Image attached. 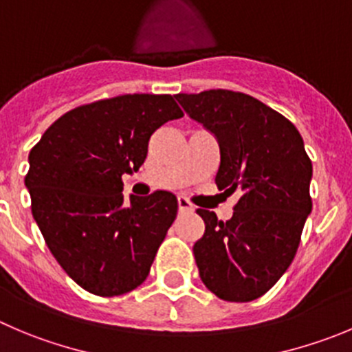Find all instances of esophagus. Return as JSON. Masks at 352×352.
Segmentation results:
<instances>
[{"label": "esophagus", "instance_id": "34e87169", "mask_svg": "<svg viewBox=\"0 0 352 352\" xmlns=\"http://www.w3.org/2000/svg\"><path fill=\"white\" fill-rule=\"evenodd\" d=\"M178 207H179V210H182V212H185V210H193V206L190 204V200L186 199V197H183V195L178 197Z\"/></svg>", "mask_w": 352, "mask_h": 352}]
</instances>
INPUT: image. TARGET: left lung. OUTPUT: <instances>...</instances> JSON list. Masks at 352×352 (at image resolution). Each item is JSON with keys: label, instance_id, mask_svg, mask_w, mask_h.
Here are the masks:
<instances>
[{"label": "left lung", "instance_id": "8db88e82", "mask_svg": "<svg viewBox=\"0 0 352 352\" xmlns=\"http://www.w3.org/2000/svg\"><path fill=\"white\" fill-rule=\"evenodd\" d=\"M186 113L217 140L219 190H239L232 219L199 209L206 233L193 245L204 285L219 299L249 302L282 278L311 214L313 164L289 119L228 89L179 93Z\"/></svg>", "mask_w": 352, "mask_h": 352}]
</instances>
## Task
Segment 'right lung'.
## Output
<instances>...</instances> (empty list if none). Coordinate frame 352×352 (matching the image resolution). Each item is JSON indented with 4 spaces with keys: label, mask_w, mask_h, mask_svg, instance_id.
I'll list each match as a JSON object with an SVG mask.
<instances>
[{
    "label": "right lung",
    "mask_w": 352,
    "mask_h": 352,
    "mask_svg": "<svg viewBox=\"0 0 352 352\" xmlns=\"http://www.w3.org/2000/svg\"><path fill=\"white\" fill-rule=\"evenodd\" d=\"M183 117L170 95H122L78 107L29 153L25 186L48 249L95 296L131 292L148 276L178 212L170 192L122 195V176L145 162L148 140Z\"/></svg>",
    "instance_id": "1"
}]
</instances>
